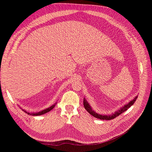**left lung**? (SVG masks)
<instances>
[{
  "mask_svg": "<svg viewBox=\"0 0 152 152\" xmlns=\"http://www.w3.org/2000/svg\"><path fill=\"white\" fill-rule=\"evenodd\" d=\"M137 98V95L136 96H135V97L132 100H131L129 102L127 103L126 104H124L123 107H121L120 108L116 110V111H115L113 113L110 114V115L101 114V113H98L96 112H95L94 110H93V108L91 107V105L89 104V103L88 102H87V101L86 99L85 98H84V106L85 109L87 110V111L91 115H93L94 117L101 119V120L108 121V120H112V119H113L114 118H115L116 117L118 116L119 115H121V113L126 111V110L129 108H130L131 106L135 103Z\"/></svg>",
  "mask_w": 152,
  "mask_h": 152,
  "instance_id": "1",
  "label": "left lung"
}]
</instances>
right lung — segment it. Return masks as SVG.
I'll use <instances>...</instances> for the list:
<instances>
[{"instance_id": "add662e5", "label": "right lung", "mask_w": 152, "mask_h": 152, "mask_svg": "<svg viewBox=\"0 0 152 152\" xmlns=\"http://www.w3.org/2000/svg\"><path fill=\"white\" fill-rule=\"evenodd\" d=\"M56 104H57V102H56L54 104H53V105L50 106V107H48V108H45V109H44V110H41V111H40V112H31H31H27L26 110H24V109H22L21 107H20V108L23 110V111H24L26 113H27L28 115H32V116H39V115H43V114H45V113H46L50 112V110H53V109L54 108V107H55V106H56ZM18 106H19V105H18Z\"/></svg>"}]
</instances>
